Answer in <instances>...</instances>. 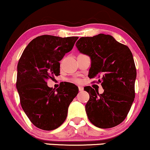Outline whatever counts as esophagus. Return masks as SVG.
I'll use <instances>...</instances> for the list:
<instances>
[{
  "instance_id": "esophagus-1",
  "label": "esophagus",
  "mask_w": 150,
  "mask_h": 150,
  "mask_svg": "<svg viewBox=\"0 0 150 150\" xmlns=\"http://www.w3.org/2000/svg\"><path fill=\"white\" fill-rule=\"evenodd\" d=\"M83 90V88L82 86H79V91H82Z\"/></svg>"
}]
</instances>
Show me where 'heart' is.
Returning <instances> with one entry per match:
<instances>
[{
    "label": "heart",
    "mask_w": 150,
    "mask_h": 150,
    "mask_svg": "<svg viewBox=\"0 0 150 150\" xmlns=\"http://www.w3.org/2000/svg\"><path fill=\"white\" fill-rule=\"evenodd\" d=\"M73 81L76 82V83H80V80L79 79H75V80H74Z\"/></svg>",
    "instance_id": "heart-1"
}]
</instances>
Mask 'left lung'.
Wrapping results in <instances>:
<instances>
[{"mask_svg": "<svg viewBox=\"0 0 150 150\" xmlns=\"http://www.w3.org/2000/svg\"><path fill=\"white\" fill-rule=\"evenodd\" d=\"M76 46L91 57L88 77L99 78L104 89L99 94L91 86L84 87L89 94L85 106L88 120L103 129L119 125L127 117L135 94L137 71L132 52L111 35L104 34L81 38Z\"/></svg>", "mask_w": 150, "mask_h": 150, "instance_id": "8db88e82", "label": "left lung"}]
</instances>
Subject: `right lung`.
<instances>
[{
    "instance_id": "obj_1",
    "label": "right lung",
    "mask_w": 150,
    "mask_h": 150,
    "mask_svg": "<svg viewBox=\"0 0 150 150\" xmlns=\"http://www.w3.org/2000/svg\"><path fill=\"white\" fill-rule=\"evenodd\" d=\"M78 37L41 35L28 44L18 64L16 87L21 106L32 123L44 130L59 127L67 118L68 108L79 88L63 83L57 90L47 80L60 75V63Z\"/></svg>"
}]
</instances>
